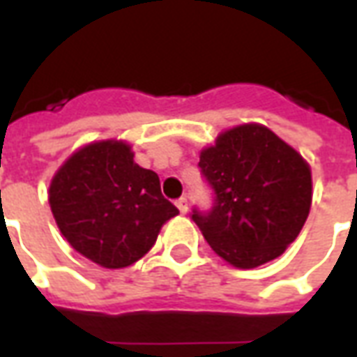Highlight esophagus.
<instances>
[{
	"instance_id": "1",
	"label": "esophagus",
	"mask_w": 357,
	"mask_h": 357,
	"mask_svg": "<svg viewBox=\"0 0 357 357\" xmlns=\"http://www.w3.org/2000/svg\"><path fill=\"white\" fill-rule=\"evenodd\" d=\"M176 206H178L181 214H185V212H187V199H185V197L178 199V201H176Z\"/></svg>"
}]
</instances>
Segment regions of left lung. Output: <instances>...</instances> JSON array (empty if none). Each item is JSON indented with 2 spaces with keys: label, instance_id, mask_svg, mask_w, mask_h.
Masks as SVG:
<instances>
[{
  "label": "left lung",
  "instance_id": "8db88e82",
  "mask_svg": "<svg viewBox=\"0 0 357 357\" xmlns=\"http://www.w3.org/2000/svg\"><path fill=\"white\" fill-rule=\"evenodd\" d=\"M214 195L191 220L212 250L235 268L273 260L298 237L312 204V172L304 158L260 124L222 133L199 162Z\"/></svg>",
  "mask_w": 357,
  "mask_h": 357
}]
</instances>
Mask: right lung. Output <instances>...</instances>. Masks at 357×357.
<instances>
[{"label":"right lung","instance_id":"add662e5","mask_svg":"<svg viewBox=\"0 0 357 357\" xmlns=\"http://www.w3.org/2000/svg\"><path fill=\"white\" fill-rule=\"evenodd\" d=\"M51 212L65 239L102 268L132 266L179 210L153 170L133 162L130 145L99 141L66 160L50 187Z\"/></svg>","mask_w":357,"mask_h":357}]
</instances>
